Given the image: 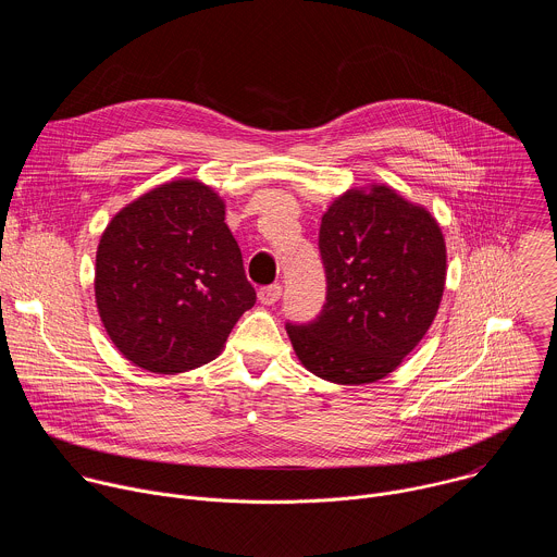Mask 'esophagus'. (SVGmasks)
<instances>
[{"label":"esophagus","instance_id":"obj_1","mask_svg":"<svg viewBox=\"0 0 557 557\" xmlns=\"http://www.w3.org/2000/svg\"><path fill=\"white\" fill-rule=\"evenodd\" d=\"M280 295H282V286L280 284H271V286H262L260 290H258V299L262 301V304H267V306H271V304H275L277 299H280Z\"/></svg>","mask_w":557,"mask_h":557}]
</instances>
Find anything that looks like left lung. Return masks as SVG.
Segmentation results:
<instances>
[{"instance_id":"left-lung-1","label":"left lung","mask_w":557,"mask_h":557,"mask_svg":"<svg viewBox=\"0 0 557 557\" xmlns=\"http://www.w3.org/2000/svg\"><path fill=\"white\" fill-rule=\"evenodd\" d=\"M326 304L317 320L286 324L314 376L361 385L387 376L432 326L447 273L436 218L387 185L348 189L322 218Z\"/></svg>"}]
</instances>
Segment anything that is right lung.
Returning a JSON list of instances; mask_svg holds the SVG:
<instances>
[{"label":"right lung","mask_w":557,"mask_h":557,"mask_svg":"<svg viewBox=\"0 0 557 557\" xmlns=\"http://www.w3.org/2000/svg\"><path fill=\"white\" fill-rule=\"evenodd\" d=\"M95 297L112 344L134 366L178 374L215 359L256 304L224 200L183 178L123 207L101 235Z\"/></svg>","instance_id":"1"}]
</instances>
